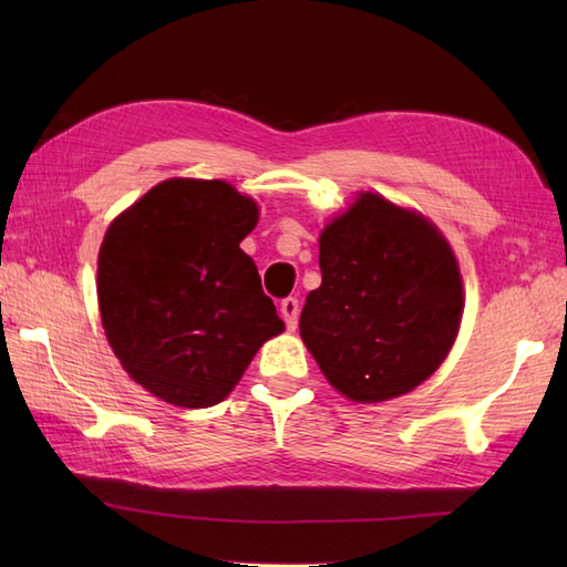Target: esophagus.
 I'll return each instance as SVG.
<instances>
[{
	"label": "esophagus",
	"mask_w": 567,
	"mask_h": 567,
	"mask_svg": "<svg viewBox=\"0 0 567 567\" xmlns=\"http://www.w3.org/2000/svg\"><path fill=\"white\" fill-rule=\"evenodd\" d=\"M280 315H282V319H285V323H287V329L295 331V329H297V319H299V302H297L295 297L282 299Z\"/></svg>",
	"instance_id": "esophagus-1"
}]
</instances>
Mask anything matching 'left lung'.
Wrapping results in <instances>:
<instances>
[{
    "label": "left lung",
    "mask_w": 567,
    "mask_h": 567,
    "mask_svg": "<svg viewBox=\"0 0 567 567\" xmlns=\"http://www.w3.org/2000/svg\"><path fill=\"white\" fill-rule=\"evenodd\" d=\"M319 268L299 336L346 400H394L449 358L465 292L449 238L429 216L358 192L323 224Z\"/></svg>",
    "instance_id": "obj_1"
}]
</instances>
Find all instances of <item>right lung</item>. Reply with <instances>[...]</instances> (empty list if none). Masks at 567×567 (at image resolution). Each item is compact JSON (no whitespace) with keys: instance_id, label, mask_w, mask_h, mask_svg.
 <instances>
[{"instance_id":"1","label":"right lung","mask_w":567,"mask_h":567,"mask_svg":"<svg viewBox=\"0 0 567 567\" xmlns=\"http://www.w3.org/2000/svg\"><path fill=\"white\" fill-rule=\"evenodd\" d=\"M258 202L226 179L171 177L110 224L97 258L104 336L128 378L158 400L224 402L258 348L285 331L240 250Z\"/></svg>"}]
</instances>
